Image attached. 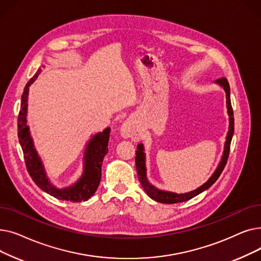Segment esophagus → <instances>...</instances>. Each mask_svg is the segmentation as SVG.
Returning <instances> with one entry per match:
<instances>
[{
    "mask_svg": "<svg viewBox=\"0 0 261 261\" xmlns=\"http://www.w3.org/2000/svg\"><path fill=\"white\" fill-rule=\"evenodd\" d=\"M120 133L122 135V138H125V139L133 138V136H134V133L131 131L130 125H128V123H123V125L121 126Z\"/></svg>",
    "mask_w": 261,
    "mask_h": 261,
    "instance_id": "obj_1",
    "label": "esophagus"
}]
</instances>
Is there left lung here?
Returning a JSON list of instances; mask_svg holds the SVG:
<instances>
[{
    "mask_svg": "<svg viewBox=\"0 0 261 261\" xmlns=\"http://www.w3.org/2000/svg\"><path fill=\"white\" fill-rule=\"evenodd\" d=\"M215 82L219 86H221L226 94V108H227V113L229 116L228 132L226 135V141L224 144V151H223L221 162L219 163L217 169L207 180V182H205L199 188H197L193 191H189V193H185V194L170 193V191L160 190L156 187H154L152 184H150L148 182L147 175H146V158H145V152H144V146H143V144H139L138 150H136V156H135L136 171H138L139 180L145 190V193L152 200L160 202V203H166V204L180 203V202L188 201L191 198H194V197L198 196L199 194H201L202 191L210 188L218 180V177L220 176L221 172L223 171V169L226 165L227 159H228V154H229V148H230V142L232 139V134H234V112H232V108H231V103H230V91H229V85H228L227 79L226 78H219Z\"/></svg>",
    "mask_w": 261,
    "mask_h": 261,
    "instance_id": "1",
    "label": "left lung"
}]
</instances>
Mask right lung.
Wrapping results in <instances>:
<instances>
[{"instance_id": "right-lung-1", "label": "right lung", "mask_w": 261, "mask_h": 261, "mask_svg": "<svg viewBox=\"0 0 261 261\" xmlns=\"http://www.w3.org/2000/svg\"><path fill=\"white\" fill-rule=\"evenodd\" d=\"M41 70L37 71L33 78L27 82L21 99V110L18 117V138L23 150L27 171L39 188L59 200L70 202L87 201L98 188L101 179V165L105 155L108 153V143L111 129L106 128L102 132L93 135L89 141L84 156V172L80 179L73 185L65 188H57L47 179L43 164L41 162L31 136L30 127L27 126V100H29L30 86L37 79Z\"/></svg>"}]
</instances>
